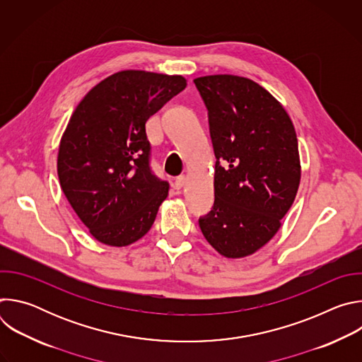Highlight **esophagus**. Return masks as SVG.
Returning a JSON list of instances; mask_svg holds the SVG:
<instances>
[{"mask_svg":"<svg viewBox=\"0 0 362 362\" xmlns=\"http://www.w3.org/2000/svg\"><path fill=\"white\" fill-rule=\"evenodd\" d=\"M185 183H186V176H185V175L177 176V177L175 179V189H182V187L185 186Z\"/></svg>","mask_w":362,"mask_h":362,"instance_id":"esophagus-1","label":"esophagus"}]
</instances>
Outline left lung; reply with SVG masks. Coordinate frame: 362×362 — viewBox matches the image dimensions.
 Here are the masks:
<instances>
[{
	"label": "left lung",
	"instance_id": "left-lung-1",
	"mask_svg": "<svg viewBox=\"0 0 362 362\" xmlns=\"http://www.w3.org/2000/svg\"><path fill=\"white\" fill-rule=\"evenodd\" d=\"M208 109L215 151V202L199 219L221 255L243 257L268 243L292 206L300 162L295 127L281 103L239 76L193 80Z\"/></svg>",
	"mask_w": 362,
	"mask_h": 362
}]
</instances>
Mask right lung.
<instances>
[{
    "instance_id": "add662e5",
    "label": "right lung",
    "mask_w": 362,
    "mask_h": 362,
    "mask_svg": "<svg viewBox=\"0 0 362 362\" xmlns=\"http://www.w3.org/2000/svg\"><path fill=\"white\" fill-rule=\"evenodd\" d=\"M186 87L182 76L115 73L78 103L62 137L60 186L98 242L127 246L143 238L168 197L150 169L146 122Z\"/></svg>"
}]
</instances>
